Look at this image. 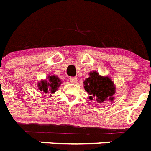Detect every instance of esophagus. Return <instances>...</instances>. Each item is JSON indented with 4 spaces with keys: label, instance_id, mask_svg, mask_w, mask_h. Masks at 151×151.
Instances as JSON below:
<instances>
[{
    "label": "esophagus",
    "instance_id": "esophagus-1",
    "mask_svg": "<svg viewBox=\"0 0 151 151\" xmlns=\"http://www.w3.org/2000/svg\"><path fill=\"white\" fill-rule=\"evenodd\" d=\"M69 81H70L72 83H76L77 82V78L76 77H70L69 78Z\"/></svg>",
    "mask_w": 151,
    "mask_h": 151
}]
</instances>
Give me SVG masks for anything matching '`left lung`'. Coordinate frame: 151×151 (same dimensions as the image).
<instances>
[{"instance_id":"left-lung-1","label":"left lung","mask_w":151,"mask_h":151,"mask_svg":"<svg viewBox=\"0 0 151 151\" xmlns=\"http://www.w3.org/2000/svg\"><path fill=\"white\" fill-rule=\"evenodd\" d=\"M84 88L89 95L90 100H96L99 103L114 100L115 93L114 82L108 76H101L97 72H91L89 77L84 81Z\"/></svg>"}]
</instances>
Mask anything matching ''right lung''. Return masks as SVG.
Wrapping results in <instances>:
<instances>
[{
	"mask_svg": "<svg viewBox=\"0 0 151 151\" xmlns=\"http://www.w3.org/2000/svg\"><path fill=\"white\" fill-rule=\"evenodd\" d=\"M61 83V80L58 78V76H49L47 80L40 81V82L38 83L37 86H38V89L42 93H50V95H51V94L56 92V91L60 87Z\"/></svg>",
	"mask_w": 151,
	"mask_h": 151,
	"instance_id": "1",
	"label": "right lung"
}]
</instances>
